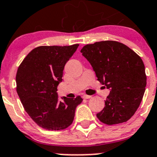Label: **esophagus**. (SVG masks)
<instances>
[{"instance_id": "34e87169", "label": "esophagus", "mask_w": 157, "mask_h": 157, "mask_svg": "<svg viewBox=\"0 0 157 157\" xmlns=\"http://www.w3.org/2000/svg\"><path fill=\"white\" fill-rule=\"evenodd\" d=\"M83 98H84V99H90V98H91V96L86 95V94H83Z\"/></svg>"}]
</instances>
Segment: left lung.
Here are the masks:
<instances>
[{"instance_id":"8db88e82","label":"left lung","mask_w":157,"mask_h":157,"mask_svg":"<svg viewBox=\"0 0 157 157\" xmlns=\"http://www.w3.org/2000/svg\"><path fill=\"white\" fill-rule=\"evenodd\" d=\"M80 52L97 80L110 90L104 108L97 113L99 121L107 125L127 122L139 107L147 86L142 59L127 45L114 40L86 44Z\"/></svg>"}]
</instances>
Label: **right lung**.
Listing matches in <instances>:
<instances>
[{
  "label": "right lung",
  "mask_w": 157,
  "mask_h": 157,
  "mask_svg": "<svg viewBox=\"0 0 157 157\" xmlns=\"http://www.w3.org/2000/svg\"><path fill=\"white\" fill-rule=\"evenodd\" d=\"M79 44L40 46L32 50L20 64L16 75L17 92L23 106L39 127L48 130L67 128L83 99L66 97L59 101L57 86L67 62Z\"/></svg>",
  "instance_id": "1"
}]
</instances>
